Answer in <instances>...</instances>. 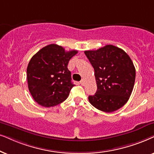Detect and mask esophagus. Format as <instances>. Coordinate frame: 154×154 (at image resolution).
<instances>
[{
    "label": "esophagus",
    "mask_w": 154,
    "mask_h": 154,
    "mask_svg": "<svg viewBox=\"0 0 154 154\" xmlns=\"http://www.w3.org/2000/svg\"><path fill=\"white\" fill-rule=\"evenodd\" d=\"M79 83H80L82 86H84V85H85V81L84 80V79H82V80L80 81V82H79Z\"/></svg>",
    "instance_id": "1"
}]
</instances>
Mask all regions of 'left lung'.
<instances>
[{
    "instance_id": "1",
    "label": "left lung",
    "mask_w": 154,
    "mask_h": 154,
    "mask_svg": "<svg viewBox=\"0 0 154 154\" xmlns=\"http://www.w3.org/2000/svg\"><path fill=\"white\" fill-rule=\"evenodd\" d=\"M85 53L94 67L97 85L96 94L89 96L90 103L106 112L122 107L132 94L136 75L130 56L112 45Z\"/></svg>"
}]
</instances>
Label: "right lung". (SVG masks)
Returning <instances> with one entry per match:
<instances>
[{"label": "right lung", "mask_w": 154, "mask_h": 154, "mask_svg": "<svg viewBox=\"0 0 154 154\" xmlns=\"http://www.w3.org/2000/svg\"><path fill=\"white\" fill-rule=\"evenodd\" d=\"M77 51H65L62 46L50 44L31 58L26 69L28 88L34 101L44 107H53L68 97L74 86L69 60Z\"/></svg>", "instance_id": "1"}]
</instances>
